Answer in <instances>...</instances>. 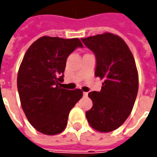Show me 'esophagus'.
Listing matches in <instances>:
<instances>
[{
	"mask_svg": "<svg viewBox=\"0 0 157 157\" xmlns=\"http://www.w3.org/2000/svg\"><path fill=\"white\" fill-rule=\"evenodd\" d=\"M87 95H88V92H83V96H84V97H87Z\"/></svg>",
	"mask_w": 157,
	"mask_h": 157,
	"instance_id": "esophagus-1",
	"label": "esophagus"
}]
</instances>
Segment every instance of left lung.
<instances>
[{
	"label": "left lung",
	"instance_id": "obj_1",
	"mask_svg": "<svg viewBox=\"0 0 157 157\" xmlns=\"http://www.w3.org/2000/svg\"><path fill=\"white\" fill-rule=\"evenodd\" d=\"M82 41L95 55V75L104 81L100 92L88 93L93 106L86 117L96 130L113 131L124 123L135 104L139 87L135 59L125 42L110 33Z\"/></svg>",
	"mask_w": 157,
	"mask_h": 157
}]
</instances>
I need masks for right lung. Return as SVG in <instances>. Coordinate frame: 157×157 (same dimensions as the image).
I'll list each match as a JSON object with an SVG mask.
<instances>
[{"instance_id":"right-lung-1","label":"right lung","mask_w":157,"mask_h":157,"mask_svg":"<svg viewBox=\"0 0 157 157\" xmlns=\"http://www.w3.org/2000/svg\"><path fill=\"white\" fill-rule=\"evenodd\" d=\"M78 39L44 36L26 52L17 75V90L22 110L29 123L42 134L54 135L67 125L69 113L82 98L80 89L61 88L66 59Z\"/></svg>"}]
</instances>
